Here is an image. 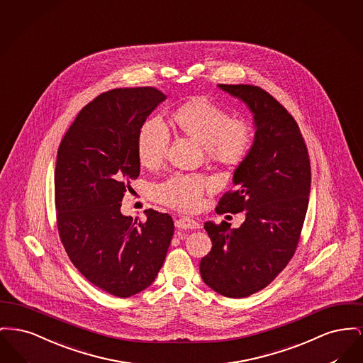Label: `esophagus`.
Here are the masks:
<instances>
[{
	"label": "esophagus",
	"mask_w": 363,
	"mask_h": 363,
	"mask_svg": "<svg viewBox=\"0 0 363 363\" xmlns=\"http://www.w3.org/2000/svg\"><path fill=\"white\" fill-rule=\"evenodd\" d=\"M174 227L179 229H198L201 224L190 217H179L174 220Z\"/></svg>",
	"instance_id": "1"
}]
</instances>
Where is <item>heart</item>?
<instances>
[{"label": "heart", "mask_w": 363, "mask_h": 363, "mask_svg": "<svg viewBox=\"0 0 363 363\" xmlns=\"http://www.w3.org/2000/svg\"><path fill=\"white\" fill-rule=\"evenodd\" d=\"M177 127L206 147L210 158L227 167L240 165L252 149L254 130L242 118L205 98H196L174 113ZM171 135L161 118H149L139 130L136 152L143 167H158L168 153ZM214 182L201 174H176L155 189L158 201L180 210L196 209Z\"/></svg>", "instance_id": "1"}]
</instances>
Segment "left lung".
I'll use <instances>...</instances> for the list:
<instances>
[{
	"mask_svg": "<svg viewBox=\"0 0 363 363\" xmlns=\"http://www.w3.org/2000/svg\"><path fill=\"white\" fill-rule=\"evenodd\" d=\"M247 105L254 143L233 172L235 190L216 211L246 213L239 228L205 223L213 247L201 259L202 280L228 298H246L267 284L292 258L308 205L311 171L305 139L294 117L265 90L250 84H218Z\"/></svg>",
	"mask_w": 363,
	"mask_h": 363,
	"instance_id": "obj_1",
	"label": "left lung"
}]
</instances>
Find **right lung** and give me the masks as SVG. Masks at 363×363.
Instances as JSON below:
<instances>
[{
	"instance_id": "1",
	"label": "right lung",
	"mask_w": 363,
	"mask_h": 363,
	"mask_svg": "<svg viewBox=\"0 0 363 363\" xmlns=\"http://www.w3.org/2000/svg\"><path fill=\"white\" fill-rule=\"evenodd\" d=\"M165 98L154 87L102 93L79 112L58 147L60 239L77 270L118 298L153 283L172 240L169 214L145 210L139 223L120 211L130 179L140 172L139 130Z\"/></svg>"
}]
</instances>
